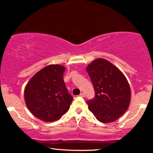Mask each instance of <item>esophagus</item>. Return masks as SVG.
<instances>
[{
  "instance_id": "esophagus-1",
  "label": "esophagus",
  "mask_w": 153,
  "mask_h": 153,
  "mask_svg": "<svg viewBox=\"0 0 153 153\" xmlns=\"http://www.w3.org/2000/svg\"><path fill=\"white\" fill-rule=\"evenodd\" d=\"M79 96H81V97H85V94L83 93H81L80 95H79Z\"/></svg>"
}]
</instances>
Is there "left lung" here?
<instances>
[{
	"mask_svg": "<svg viewBox=\"0 0 153 153\" xmlns=\"http://www.w3.org/2000/svg\"><path fill=\"white\" fill-rule=\"evenodd\" d=\"M86 71L95 89V97L86 102L100 122L108 123L120 118L129 107L131 91L125 75L103 58L93 60Z\"/></svg>",
	"mask_w": 153,
	"mask_h": 153,
	"instance_id": "left-lung-1",
	"label": "left lung"
}]
</instances>
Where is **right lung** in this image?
<instances>
[{"label":"right lung","mask_w":153,"mask_h":153,"mask_svg":"<svg viewBox=\"0 0 153 153\" xmlns=\"http://www.w3.org/2000/svg\"><path fill=\"white\" fill-rule=\"evenodd\" d=\"M65 68L50 65L36 73L27 83L24 99L33 116L45 122L58 120L68 111L73 100L63 80Z\"/></svg>","instance_id":"right-lung-1"}]
</instances>
